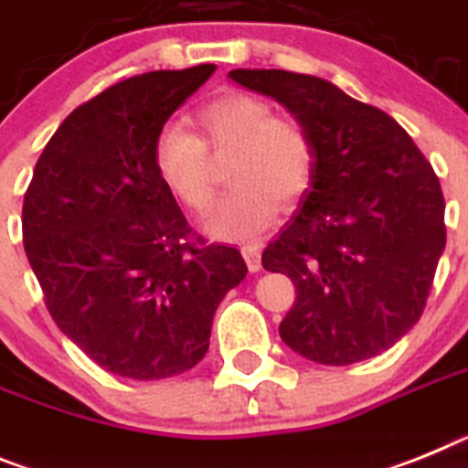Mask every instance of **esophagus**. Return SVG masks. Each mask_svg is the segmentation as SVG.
Segmentation results:
<instances>
[{"label": "esophagus", "instance_id": "1", "mask_svg": "<svg viewBox=\"0 0 468 468\" xmlns=\"http://www.w3.org/2000/svg\"><path fill=\"white\" fill-rule=\"evenodd\" d=\"M241 253H243V261H246V265H249L250 272H258V270L262 267L261 246H258V243H243Z\"/></svg>", "mask_w": 468, "mask_h": 468}]
</instances>
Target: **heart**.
I'll list each match as a JSON object with an SVG mask.
<instances>
[{"mask_svg": "<svg viewBox=\"0 0 468 468\" xmlns=\"http://www.w3.org/2000/svg\"><path fill=\"white\" fill-rule=\"evenodd\" d=\"M196 134L167 125L155 137V170L182 206L201 213L213 203V159L231 155V189L207 215L206 229L222 239L261 234L279 206L305 196L317 167V151L305 125L277 115L272 103L249 91H225L198 106Z\"/></svg>", "mask_w": 468, "mask_h": 468, "instance_id": "1", "label": "heart"}]
</instances>
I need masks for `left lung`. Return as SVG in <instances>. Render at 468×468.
Wrapping results in <instances>:
<instances>
[{
	"mask_svg": "<svg viewBox=\"0 0 468 468\" xmlns=\"http://www.w3.org/2000/svg\"><path fill=\"white\" fill-rule=\"evenodd\" d=\"M229 78L283 103L317 151L298 213L262 253L295 286L279 336L319 365L377 357L419 322L445 249L433 167L388 113L326 80L277 68Z\"/></svg>",
	"mask_w": 468,
	"mask_h": 468,
	"instance_id": "left-lung-1",
	"label": "left lung"
}]
</instances>
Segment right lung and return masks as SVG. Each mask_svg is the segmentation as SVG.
<instances>
[{
  "label": "right lung",
  "instance_id": "1",
  "mask_svg": "<svg viewBox=\"0 0 468 468\" xmlns=\"http://www.w3.org/2000/svg\"><path fill=\"white\" fill-rule=\"evenodd\" d=\"M213 63L115 82L61 122L23 198V246L44 305L78 348L137 381L185 374L243 282L241 253L206 243L154 163L165 120Z\"/></svg>",
  "mask_w": 468,
  "mask_h": 468
}]
</instances>
